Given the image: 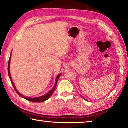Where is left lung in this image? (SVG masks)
I'll use <instances>...</instances> for the list:
<instances>
[{
    "instance_id": "obj_1",
    "label": "left lung",
    "mask_w": 128,
    "mask_h": 128,
    "mask_svg": "<svg viewBox=\"0 0 128 128\" xmlns=\"http://www.w3.org/2000/svg\"><path fill=\"white\" fill-rule=\"evenodd\" d=\"M85 100H86V99H85Z\"/></svg>"
}]
</instances>
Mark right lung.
<instances>
[{"label":"right lung","mask_w":128,"mask_h":128,"mask_svg":"<svg viewBox=\"0 0 128 128\" xmlns=\"http://www.w3.org/2000/svg\"><path fill=\"white\" fill-rule=\"evenodd\" d=\"M10 58H11V54H10V60H9V62H8V75H9V77L10 78V81H11V83L12 84L13 86H14V88L15 91H16V92L19 95H20V96L22 97L23 98H24L25 99H26L27 100H29L30 102H44L47 100V99H48L50 98L51 96L52 95L53 92H54V91L55 90V88H56V85H57V82H58V80H59V77L60 76L62 75V74H59L57 76V77H56V80H55V86H54V88L52 89L51 90H50V92H49L47 94H46V95H43V96H40V97H38V98H28V97H26L25 96H24V95H22V94H21L20 92H19L18 91H17L16 90V88H15V86L14 85V82H13L12 80V78H11V76H10Z\"/></svg>","instance_id":"obj_1"}]
</instances>
